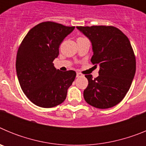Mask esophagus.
Masks as SVG:
<instances>
[{
  "label": "esophagus",
  "mask_w": 146,
  "mask_h": 146,
  "mask_svg": "<svg viewBox=\"0 0 146 146\" xmlns=\"http://www.w3.org/2000/svg\"><path fill=\"white\" fill-rule=\"evenodd\" d=\"M82 76V74H80V73H79V72H77V77H80Z\"/></svg>",
  "instance_id": "esophagus-1"
}]
</instances>
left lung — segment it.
<instances>
[{
    "mask_svg": "<svg viewBox=\"0 0 146 146\" xmlns=\"http://www.w3.org/2000/svg\"><path fill=\"white\" fill-rule=\"evenodd\" d=\"M92 43L91 61L99 66V74L86 77L88 85L83 96L94 108L107 109L122 101L129 91L136 71V60L128 37L114 26H77Z\"/></svg>",
    "mask_w": 146,
    "mask_h": 146,
    "instance_id": "obj_1",
    "label": "left lung"
}]
</instances>
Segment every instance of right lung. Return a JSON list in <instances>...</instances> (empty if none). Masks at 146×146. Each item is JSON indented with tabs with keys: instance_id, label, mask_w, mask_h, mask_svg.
Segmentation results:
<instances>
[{
	"instance_id": "add662e5",
	"label": "right lung",
	"mask_w": 146,
	"mask_h": 146,
	"mask_svg": "<svg viewBox=\"0 0 146 146\" xmlns=\"http://www.w3.org/2000/svg\"><path fill=\"white\" fill-rule=\"evenodd\" d=\"M74 29L43 22L30 30L20 44L16 58L18 80L25 96L37 106L50 108L61 104L75 79L74 71L60 72L52 63L63 40Z\"/></svg>"
}]
</instances>
